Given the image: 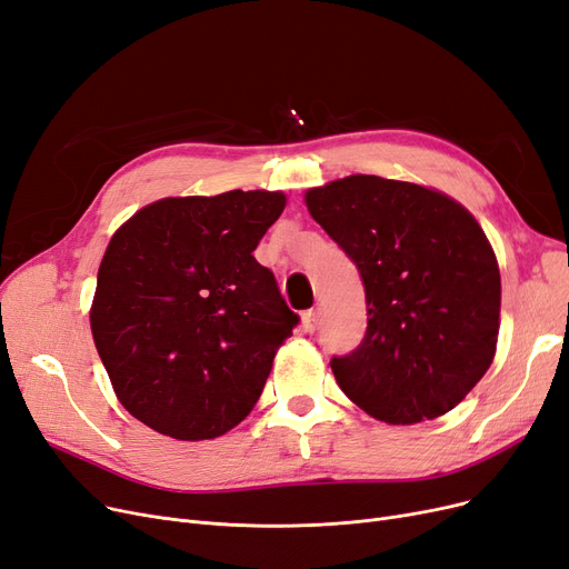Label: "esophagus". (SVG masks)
<instances>
[{
	"instance_id": "esophagus-1",
	"label": "esophagus",
	"mask_w": 569,
	"mask_h": 569,
	"mask_svg": "<svg viewBox=\"0 0 569 569\" xmlns=\"http://www.w3.org/2000/svg\"><path fill=\"white\" fill-rule=\"evenodd\" d=\"M302 330L309 332V335L318 330V311H305L302 313Z\"/></svg>"
}]
</instances>
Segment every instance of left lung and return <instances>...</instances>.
Instances as JSON below:
<instances>
[{
    "mask_svg": "<svg viewBox=\"0 0 569 569\" xmlns=\"http://www.w3.org/2000/svg\"><path fill=\"white\" fill-rule=\"evenodd\" d=\"M305 202L365 283V339L330 360L339 388L390 426L451 411L486 375L500 330V269L475 216L432 188L367 174Z\"/></svg>",
    "mask_w": 569,
    "mask_h": 569,
    "instance_id": "obj_1",
    "label": "left lung"
}]
</instances>
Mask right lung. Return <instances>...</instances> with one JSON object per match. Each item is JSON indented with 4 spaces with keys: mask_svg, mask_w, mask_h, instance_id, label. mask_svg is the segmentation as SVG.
I'll list each match as a JSON object with an SVG mask.
<instances>
[{
    "mask_svg": "<svg viewBox=\"0 0 569 569\" xmlns=\"http://www.w3.org/2000/svg\"><path fill=\"white\" fill-rule=\"evenodd\" d=\"M283 192L164 197L111 237L92 339L120 405L160 435H226L256 407L300 316L253 251Z\"/></svg>",
    "mask_w": 569,
    "mask_h": 569,
    "instance_id": "1",
    "label": "right lung"
}]
</instances>
